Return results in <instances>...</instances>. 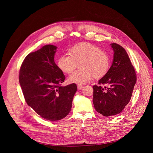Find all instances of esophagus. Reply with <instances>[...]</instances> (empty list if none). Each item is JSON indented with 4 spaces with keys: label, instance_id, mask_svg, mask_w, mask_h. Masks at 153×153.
Here are the masks:
<instances>
[{
    "label": "esophagus",
    "instance_id": "obj_1",
    "mask_svg": "<svg viewBox=\"0 0 153 153\" xmlns=\"http://www.w3.org/2000/svg\"><path fill=\"white\" fill-rule=\"evenodd\" d=\"M83 87H84V86H83V85H77V89H78L79 90H81V89H83Z\"/></svg>",
    "mask_w": 153,
    "mask_h": 153
}]
</instances>
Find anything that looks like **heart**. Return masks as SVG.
Segmentation results:
<instances>
[{
    "label": "heart",
    "instance_id": "heart-1",
    "mask_svg": "<svg viewBox=\"0 0 153 153\" xmlns=\"http://www.w3.org/2000/svg\"><path fill=\"white\" fill-rule=\"evenodd\" d=\"M70 55H62L58 61L59 68L71 74L76 68L77 62H81V70L77 71L69 77V81L77 84L89 82L93 76L100 78L105 76L110 68L108 56L99 47L89 43L77 45L69 50Z\"/></svg>",
    "mask_w": 153,
    "mask_h": 153
}]
</instances>
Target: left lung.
<instances>
[{
  "label": "left lung",
  "instance_id": "left-lung-1",
  "mask_svg": "<svg viewBox=\"0 0 153 153\" xmlns=\"http://www.w3.org/2000/svg\"><path fill=\"white\" fill-rule=\"evenodd\" d=\"M114 50V59L107 73L93 86V103L96 111L105 117L117 115L129 103L136 76L126 50L117 43L110 44Z\"/></svg>",
  "mask_w": 153,
  "mask_h": 153
}]
</instances>
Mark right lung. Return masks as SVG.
Returning a JSON list of instances; mask_svg holds the SVG:
<instances>
[{"instance_id":"1","label":"right lung","mask_w":153,"mask_h":153,"mask_svg":"<svg viewBox=\"0 0 153 153\" xmlns=\"http://www.w3.org/2000/svg\"><path fill=\"white\" fill-rule=\"evenodd\" d=\"M57 47L47 45L28 54L19 72V82L28 105L43 118L58 121L70 112L77 90L76 84L61 86L65 80L54 62Z\"/></svg>"}]
</instances>
